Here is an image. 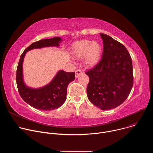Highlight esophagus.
<instances>
[{"mask_svg":"<svg viewBox=\"0 0 153 153\" xmlns=\"http://www.w3.org/2000/svg\"><path fill=\"white\" fill-rule=\"evenodd\" d=\"M82 73V71L80 69H77L75 71V74H76V77H77L80 74Z\"/></svg>","mask_w":153,"mask_h":153,"instance_id":"esophagus-1","label":"esophagus"}]
</instances>
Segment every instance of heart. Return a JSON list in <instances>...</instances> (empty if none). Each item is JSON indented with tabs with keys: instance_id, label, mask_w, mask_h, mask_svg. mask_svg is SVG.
Wrapping results in <instances>:
<instances>
[{
	"instance_id": "obj_1",
	"label": "heart",
	"mask_w": 153,
	"mask_h": 153,
	"mask_svg": "<svg viewBox=\"0 0 153 153\" xmlns=\"http://www.w3.org/2000/svg\"><path fill=\"white\" fill-rule=\"evenodd\" d=\"M73 56L76 59H83L86 67H93L98 63L100 57L101 46L96 41L82 40L72 47Z\"/></svg>"
}]
</instances>
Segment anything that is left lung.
Segmentation results:
<instances>
[{
  "label": "left lung",
  "mask_w": 153,
  "mask_h": 153,
  "mask_svg": "<svg viewBox=\"0 0 153 153\" xmlns=\"http://www.w3.org/2000/svg\"><path fill=\"white\" fill-rule=\"evenodd\" d=\"M100 35L103 45L102 59L86 72L90 78L86 91L93 105L108 110L121 105L131 91L133 64L123 45L106 34Z\"/></svg>",
  "instance_id": "1"
}]
</instances>
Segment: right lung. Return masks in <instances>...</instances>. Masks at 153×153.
<instances>
[{
	"label": "right lung",
	"mask_w": 153,
	"mask_h": 153,
	"mask_svg": "<svg viewBox=\"0 0 153 153\" xmlns=\"http://www.w3.org/2000/svg\"><path fill=\"white\" fill-rule=\"evenodd\" d=\"M62 41L59 37L42 39L33 43L22 54L16 71V83L20 97L30 106L39 110L50 111L59 108L67 99L68 84L75 79V73L60 70L47 85L39 88L27 86L23 79V62L26 53L33 49L59 47Z\"/></svg>",
	"instance_id": "1"
}]
</instances>
